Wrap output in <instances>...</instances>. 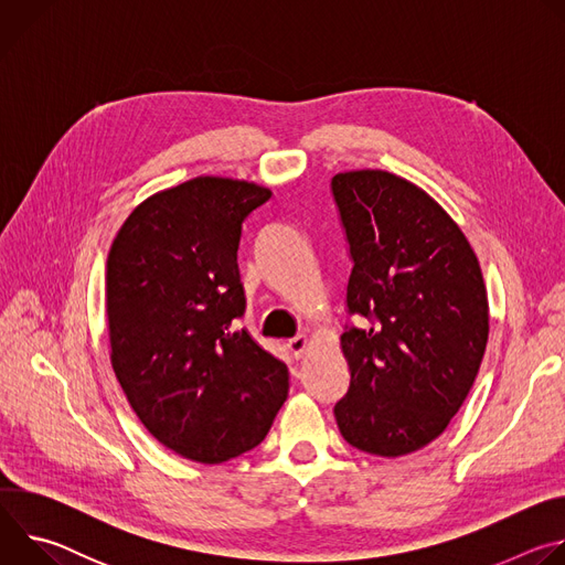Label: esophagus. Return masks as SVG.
Returning <instances> with one entry per match:
<instances>
[{
  "label": "esophagus",
  "mask_w": 565,
  "mask_h": 565,
  "mask_svg": "<svg viewBox=\"0 0 565 565\" xmlns=\"http://www.w3.org/2000/svg\"><path fill=\"white\" fill-rule=\"evenodd\" d=\"M308 344H310V338L308 335H297V338H290L288 340V349H290V353L299 360V358H303V353L308 351Z\"/></svg>",
  "instance_id": "34e87169"
}]
</instances>
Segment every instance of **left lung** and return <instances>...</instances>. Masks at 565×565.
I'll list each match as a JSON object with an SVG mask.
<instances>
[{"mask_svg":"<svg viewBox=\"0 0 565 565\" xmlns=\"http://www.w3.org/2000/svg\"><path fill=\"white\" fill-rule=\"evenodd\" d=\"M353 270L340 349L351 371L335 420L353 447L397 458L434 443L478 375L490 303L478 257L447 210L420 185L384 170L331 181Z\"/></svg>","mask_w":565,"mask_h":565,"instance_id":"left-lung-1","label":"left lung"}]
</instances>
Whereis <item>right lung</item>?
<instances>
[{
    "label": "right lung",
    "mask_w": 565,
    "mask_h": 565,
    "mask_svg": "<svg viewBox=\"0 0 565 565\" xmlns=\"http://www.w3.org/2000/svg\"><path fill=\"white\" fill-rule=\"evenodd\" d=\"M270 194L253 181L190 179L138 203L109 248L114 373L145 429L194 462L257 447L288 397L286 364L236 329L241 223Z\"/></svg>",
    "instance_id": "right-lung-1"
}]
</instances>
